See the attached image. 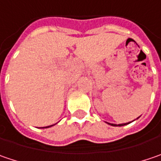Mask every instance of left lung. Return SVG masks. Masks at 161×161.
<instances>
[{"mask_svg": "<svg viewBox=\"0 0 161 161\" xmlns=\"http://www.w3.org/2000/svg\"><path fill=\"white\" fill-rule=\"evenodd\" d=\"M139 118V117H138ZM137 118V119H138ZM131 122H128V123H122V124H118V125H116V124H114V123H109V122H106V123H108V124H110V125H112V126H123V125H126V124H129V123H130Z\"/></svg>", "mask_w": 161, "mask_h": 161, "instance_id": "left-lung-1", "label": "left lung"}]
</instances>
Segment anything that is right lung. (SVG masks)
Returning a JSON list of instances; mask_svg holds the SVG:
<instances>
[{
  "label": "right lung",
  "instance_id": "obj_1",
  "mask_svg": "<svg viewBox=\"0 0 161 161\" xmlns=\"http://www.w3.org/2000/svg\"><path fill=\"white\" fill-rule=\"evenodd\" d=\"M53 125H54V124H53ZM53 125H50V126H46V127H42V128H43V129H44V128H49V127H51V126H53Z\"/></svg>",
  "mask_w": 161,
  "mask_h": 161
}]
</instances>
